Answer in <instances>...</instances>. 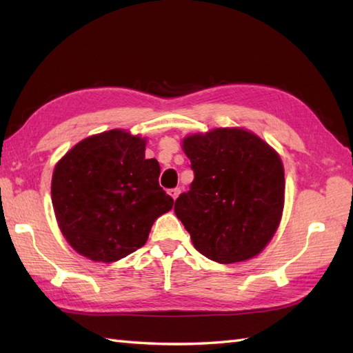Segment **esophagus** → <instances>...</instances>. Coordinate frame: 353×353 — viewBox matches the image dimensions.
Returning a JSON list of instances; mask_svg holds the SVG:
<instances>
[{
	"mask_svg": "<svg viewBox=\"0 0 353 353\" xmlns=\"http://www.w3.org/2000/svg\"><path fill=\"white\" fill-rule=\"evenodd\" d=\"M179 194H181V188H172V190H170V196L172 197V199H177L179 197Z\"/></svg>",
	"mask_w": 353,
	"mask_h": 353,
	"instance_id": "1",
	"label": "esophagus"
}]
</instances>
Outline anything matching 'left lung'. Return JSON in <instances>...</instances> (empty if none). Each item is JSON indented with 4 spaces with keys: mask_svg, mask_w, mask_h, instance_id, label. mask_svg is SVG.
Segmentation results:
<instances>
[{
    "mask_svg": "<svg viewBox=\"0 0 353 353\" xmlns=\"http://www.w3.org/2000/svg\"><path fill=\"white\" fill-rule=\"evenodd\" d=\"M194 181L174 203L196 249L220 264L250 259L279 226L285 177L281 157L243 129L183 139Z\"/></svg>",
    "mask_w": 353,
    "mask_h": 353,
    "instance_id": "1",
    "label": "left lung"
}]
</instances>
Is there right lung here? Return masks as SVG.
Segmentation results:
<instances>
[{
	"mask_svg": "<svg viewBox=\"0 0 353 353\" xmlns=\"http://www.w3.org/2000/svg\"><path fill=\"white\" fill-rule=\"evenodd\" d=\"M145 141L124 130L94 134L57 162L51 200L66 241L83 256L114 262L145 244L154 220L172 208Z\"/></svg>",
	"mask_w": 353,
	"mask_h": 353,
	"instance_id": "add662e5",
	"label": "right lung"
}]
</instances>
